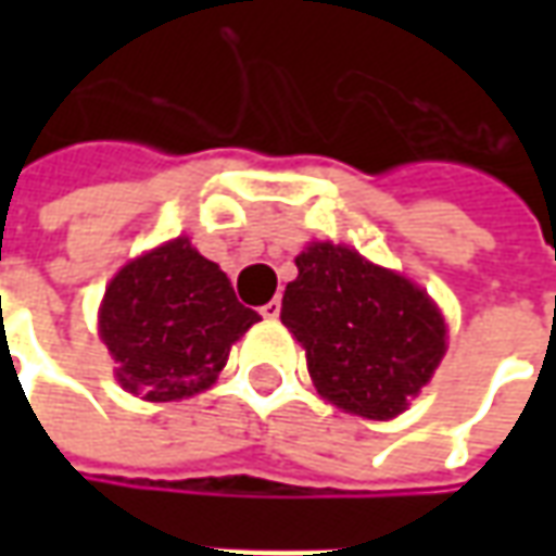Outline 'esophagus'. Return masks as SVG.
<instances>
[{
  "label": "esophagus",
  "instance_id": "1",
  "mask_svg": "<svg viewBox=\"0 0 556 556\" xmlns=\"http://www.w3.org/2000/svg\"><path fill=\"white\" fill-rule=\"evenodd\" d=\"M279 309H282V303H279L277 298H274V301H267L265 306L258 309V313L265 315V318H279Z\"/></svg>",
  "mask_w": 556,
  "mask_h": 556
}]
</instances>
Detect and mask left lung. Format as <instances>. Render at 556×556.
<instances>
[{"label":"left lung","instance_id":"1","mask_svg":"<svg viewBox=\"0 0 556 556\" xmlns=\"http://www.w3.org/2000/svg\"><path fill=\"white\" fill-rule=\"evenodd\" d=\"M294 265L279 318L306 351L315 390L357 417H399L446 351L441 309L417 282L342 243L313 241Z\"/></svg>","mask_w":556,"mask_h":556}]
</instances>
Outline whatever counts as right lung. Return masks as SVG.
<instances>
[{
	"label": "right lung",
	"instance_id": "right-lung-1",
	"mask_svg": "<svg viewBox=\"0 0 556 556\" xmlns=\"http://www.w3.org/2000/svg\"><path fill=\"white\" fill-rule=\"evenodd\" d=\"M255 321L258 313L238 303L219 265L184 235L127 262L106 286L98 315L118 384L146 402L207 390Z\"/></svg>",
	"mask_w": 556,
	"mask_h": 556
}]
</instances>
